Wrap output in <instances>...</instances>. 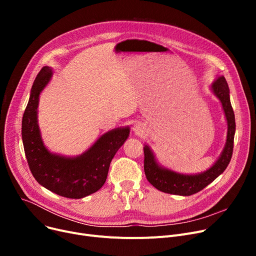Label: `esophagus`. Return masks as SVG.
I'll use <instances>...</instances> for the list:
<instances>
[{
  "instance_id": "esophagus-1",
  "label": "esophagus",
  "mask_w": 256,
  "mask_h": 256,
  "mask_svg": "<svg viewBox=\"0 0 256 256\" xmlns=\"http://www.w3.org/2000/svg\"><path fill=\"white\" fill-rule=\"evenodd\" d=\"M143 126H142V124H135L134 126V128H132V130L135 132L137 135H141V134L143 132Z\"/></svg>"
}]
</instances>
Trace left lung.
<instances>
[{"label":"left lung","mask_w":256,"mask_h":256,"mask_svg":"<svg viewBox=\"0 0 256 256\" xmlns=\"http://www.w3.org/2000/svg\"><path fill=\"white\" fill-rule=\"evenodd\" d=\"M212 90L214 96L220 100L227 120V140L221 156L208 170L199 174H194V176H188V174H180L160 167L156 163L150 147L145 145L144 172L147 180L158 190L173 195H193L204 189L206 186L216 180L230 164L234 152L236 120L230 98V88H228L223 76H219L212 83Z\"/></svg>","instance_id":"left-lung-1"}]
</instances>
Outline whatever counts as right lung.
Wrapping results in <instances>:
<instances>
[{
    "mask_svg": "<svg viewBox=\"0 0 256 256\" xmlns=\"http://www.w3.org/2000/svg\"><path fill=\"white\" fill-rule=\"evenodd\" d=\"M52 76V70L44 66L33 83L22 122L24 154L33 176L40 184L60 196L80 199L104 186L111 160L128 139L130 128H115L104 134L87 152L76 158L50 154L40 136L37 108L40 92Z\"/></svg>",
    "mask_w": 256,
    "mask_h": 256,
    "instance_id": "add662e5",
    "label": "right lung"
}]
</instances>
